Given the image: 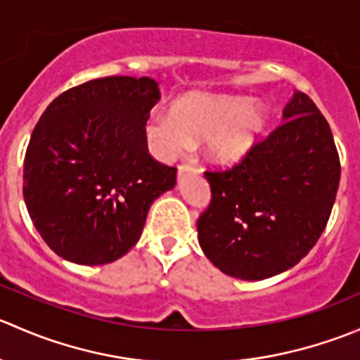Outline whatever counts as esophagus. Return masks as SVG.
Masks as SVG:
<instances>
[{"label": "esophagus", "mask_w": 360, "mask_h": 360, "mask_svg": "<svg viewBox=\"0 0 360 360\" xmlns=\"http://www.w3.org/2000/svg\"><path fill=\"white\" fill-rule=\"evenodd\" d=\"M198 169L195 165H191V163H181L179 167H177V179H183V176H186V174H197Z\"/></svg>", "instance_id": "1"}]
</instances>
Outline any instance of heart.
Segmentation results:
<instances>
[{
  "instance_id": "heart-1",
  "label": "heart",
  "mask_w": 360,
  "mask_h": 360,
  "mask_svg": "<svg viewBox=\"0 0 360 360\" xmlns=\"http://www.w3.org/2000/svg\"><path fill=\"white\" fill-rule=\"evenodd\" d=\"M266 112L248 97L188 94L174 101L170 115L148 122L146 136L155 153L169 158L193 139H205V155L216 163H237L266 129Z\"/></svg>"
}]
</instances>
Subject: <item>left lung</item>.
I'll list each match as a JSON object with an SVG mask.
<instances>
[{
  "label": "left lung",
  "instance_id": "8db88e82",
  "mask_svg": "<svg viewBox=\"0 0 360 360\" xmlns=\"http://www.w3.org/2000/svg\"><path fill=\"white\" fill-rule=\"evenodd\" d=\"M284 123L228 170L205 172L209 207L197 221L210 263L242 281H263L300 263L328 224L340 157L328 120L294 92Z\"/></svg>",
  "mask_w": 360,
  "mask_h": 360
}]
</instances>
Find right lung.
Instances as JSON below:
<instances>
[{
    "mask_svg": "<svg viewBox=\"0 0 360 360\" xmlns=\"http://www.w3.org/2000/svg\"><path fill=\"white\" fill-rule=\"evenodd\" d=\"M160 99L153 78L108 76L50 103L24 158V200L50 249L78 264H106L139 240L176 167L148 153L146 122Z\"/></svg>",
    "mask_w": 360,
    "mask_h": 360,
    "instance_id": "obj_1",
    "label": "right lung"
}]
</instances>
